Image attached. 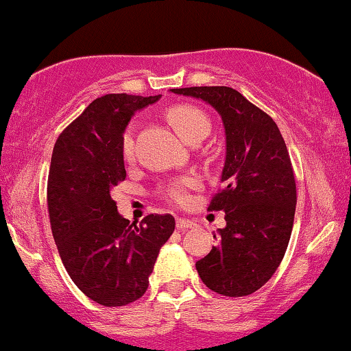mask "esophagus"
Listing matches in <instances>:
<instances>
[{
    "mask_svg": "<svg viewBox=\"0 0 351 351\" xmlns=\"http://www.w3.org/2000/svg\"><path fill=\"white\" fill-rule=\"evenodd\" d=\"M195 222L193 220H190V219H177L176 220V227H177V230H189V228H195Z\"/></svg>",
    "mask_w": 351,
    "mask_h": 351,
    "instance_id": "1",
    "label": "esophagus"
}]
</instances>
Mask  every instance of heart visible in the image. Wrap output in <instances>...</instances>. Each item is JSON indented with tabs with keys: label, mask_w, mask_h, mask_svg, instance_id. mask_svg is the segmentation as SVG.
Returning <instances> with one entry per match:
<instances>
[{
	"label": "heart",
	"mask_w": 351,
	"mask_h": 351,
	"mask_svg": "<svg viewBox=\"0 0 351 351\" xmlns=\"http://www.w3.org/2000/svg\"><path fill=\"white\" fill-rule=\"evenodd\" d=\"M167 119L174 126V129L179 132V136L184 138L185 142L191 143L195 138H198L204 134L209 132V119L206 117L203 110L193 105H176L167 110ZM121 155L124 160H131L134 155V126H129L124 129L121 136ZM199 179L196 176H185L180 179L167 182L162 185L161 195L165 196L167 201L174 204H185L190 199V190H195L199 186Z\"/></svg>",
	"instance_id": "b5f03b06"
}]
</instances>
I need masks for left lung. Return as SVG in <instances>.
<instances>
[{
  "mask_svg": "<svg viewBox=\"0 0 351 351\" xmlns=\"http://www.w3.org/2000/svg\"><path fill=\"white\" fill-rule=\"evenodd\" d=\"M204 100L222 117L227 156L223 189L208 210H223L217 246L196 262L210 291L243 297L265 285L285 257L294 225L297 191L289 152L271 117L227 86L172 89Z\"/></svg>",
  "mask_w": 351,
  "mask_h": 351,
  "instance_id": "obj_1",
  "label": "left lung"
}]
</instances>
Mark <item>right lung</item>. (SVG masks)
<instances>
[{
	"instance_id": "obj_1",
	"label": "right lung",
	"mask_w": 351,
	"mask_h": 351,
	"mask_svg": "<svg viewBox=\"0 0 351 351\" xmlns=\"http://www.w3.org/2000/svg\"><path fill=\"white\" fill-rule=\"evenodd\" d=\"M161 95L95 99L57 138L47 177L51 230L65 270L80 291L105 306L141 299L158 252L174 232L171 214L129 223L113 186L126 179L121 136L136 110Z\"/></svg>"
}]
</instances>
